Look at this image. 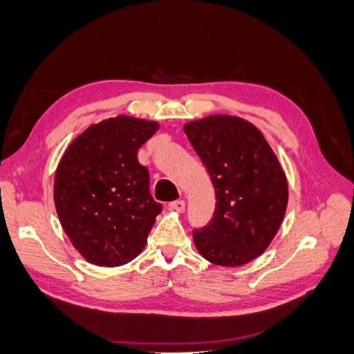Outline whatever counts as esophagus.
<instances>
[{"label":"esophagus","mask_w":354,"mask_h":354,"mask_svg":"<svg viewBox=\"0 0 354 354\" xmlns=\"http://www.w3.org/2000/svg\"><path fill=\"white\" fill-rule=\"evenodd\" d=\"M169 207L173 212H179V214H183L185 209V201H183V199H179V201H173L169 204Z\"/></svg>","instance_id":"34e87169"}]
</instances>
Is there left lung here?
<instances>
[{
	"label": "left lung",
	"mask_w": 354,
	"mask_h": 354,
	"mask_svg": "<svg viewBox=\"0 0 354 354\" xmlns=\"http://www.w3.org/2000/svg\"><path fill=\"white\" fill-rule=\"evenodd\" d=\"M215 187L212 221L194 232L205 260L224 268L252 261L277 235L288 207V179L263 133L249 120L210 114L184 125Z\"/></svg>",
	"instance_id": "left-lung-1"
}]
</instances>
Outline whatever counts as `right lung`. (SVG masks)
<instances>
[{"instance_id": "obj_1", "label": "right lung", "mask_w": 354, "mask_h": 354, "mask_svg": "<svg viewBox=\"0 0 354 354\" xmlns=\"http://www.w3.org/2000/svg\"><path fill=\"white\" fill-rule=\"evenodd\" d=\"M158 128L156 120L120 114L89 125L63 153L55 210L88 263L122 266L144 250L162 205L150 195V173L138 150Z\"/></svg>"}]
</instances>
